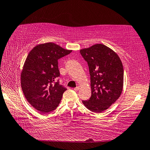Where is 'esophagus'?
<instances>
[{"label": "esophagus", "instance_id": "1", "mask_svg": "<svg viewBox=\"0 0 150 150\" xmlns=\"http://www.w3.org/2000/svg\"><path fill=\"white\" fill-rule=\"evenodd\" d=\"M79 89H80V87H79V86H77V87L74 88V90H75V91H78V90H79Z\"/></svg>", "mask_w": 150, "mask_h": 150}]
</instances>
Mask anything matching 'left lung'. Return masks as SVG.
I'll return each mask as SVG.
<instances>
[{"label":"left lung","instance_id":"obj_1","mask_svg":"<svg viewBox=\"0 0 150 150\" xmlns=\"http://www.w3.org/2000/svg\"><path fill=\"white\" fill-rule=\"evenodd\" d=\"M90 70L91 96L82 103L95 113L107 110L120 96L124 69L119 55L110 47L97 44L80 50Z\"/></svg>","mask_w":150,"mask_h":150}]
</instances>
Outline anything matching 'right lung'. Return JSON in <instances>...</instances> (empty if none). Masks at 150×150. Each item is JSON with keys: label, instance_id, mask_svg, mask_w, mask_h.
<instances>
[{"label": "right lung", "instance_id": "1", "mask_svg": "<svg viewBox=\"0 0 150 150\" xmlns=\"http://www.w3.org/2000/svg\"><path fill=\"white\" fill-rule=\"evenodd\" d=\"M72 50L53 42L38 44L28 53L21 75V88L31 106L40 113L55 110L66 88L57 81L58 60Z\"/></svg>", "mask_w": 150, "mask_h": 150}]
</instances>
